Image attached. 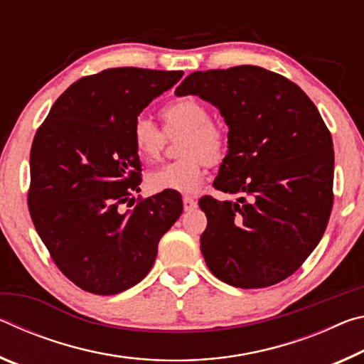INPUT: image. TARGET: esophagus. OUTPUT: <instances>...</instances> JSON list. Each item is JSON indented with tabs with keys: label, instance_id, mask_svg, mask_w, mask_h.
Here are the masks:
<instances>
[{
	"label": "esophagus",
	"instance_id": "1",
	"mask_svg": "<svg viewBox=\"0 0 364 364\" xmlns=\"http://www.w3.org/2000/svg\"><path fill=\"white\" fill-rule=\"evenodd\" d=\"M183 207H184V210H186V212L194 210V208L197 207V202L193 199V197L184 196V197H183Z\"/></svg>",
	"mask_w": 364,
	"mask_h": 364
}]
</instances>
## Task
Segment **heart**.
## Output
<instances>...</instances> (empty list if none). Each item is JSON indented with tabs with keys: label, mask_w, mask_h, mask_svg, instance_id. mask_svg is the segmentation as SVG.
Masks as SVG:
<instances>
[{
	"label": "heart",
	"mask_w": 364,
	"mask_h": 364,
	"mask_svg": "<svg viewBox=\"0 0 364 364\" xmlns=\"http://www.w3.org/2000/svg\"><path fill=\"white\" fill-rule=\"evenodd\" d=\"M167 130H184L180 152L184 157L147 173L152 191L196 193L207 173L208 160L218 162L228 149V136L223 127L212 122L210 109L194 96H184L165 104L160 110ZM132 143L138 156L154 160L164 147V133L156 123L138 115L132 123Z\"/></svg>",
	"instance_id": "1"
}]
</instances>
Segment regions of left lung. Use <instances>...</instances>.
Here are the masks:
<instances>
[{"label":"left lung","instance_id":"1","mask_svg":"<svg viewBox=\"0 0 364 364\" xmlns=\"http://www.w3.org/2000/svg\"><path fill=\"white\" fill-rule=\"evenodd\" d=\"M225 117L228 154L202 197L200 252L226 284L260 289L295 273L321 241L332 210L334 149L315 104L291 80L257 65L194 72L175 90Z\"/></svg>","mask_w":364,"mask_h":364}]
</instances>
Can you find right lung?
<instances>
[{"mask_svg":"<svg viewBox=\"0 0 364 364\" xmlns=\"http://www.w3.org/2000/svg\"><path fill=\"white\" fill-rule=\"evenodd\" d=\"M183 72L119 67L72 83L53 104L30 151L28 210L65 278L114 295L149 273L160 237L180 218L178 196L139 200L132 123Z\"/></svg>","mask_w":364,"mask_h":364,"instance_id":"right-lung-1","label":"right lung"}]
</instances>
